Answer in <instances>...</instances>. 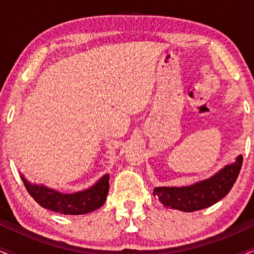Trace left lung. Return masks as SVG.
<instances>
[{
  "mask_svg": "<svg viewBox=\"0 0 254 254\" xmlns=\"http://www.w3.org/2000/svg\"><path fill=\"white\" fill-rule=\"evenodd\" d=\"M243 156L236 162L225 165L210 178L190 186L155 187L154 195L166 207L182 211H195L213 206L230 192L242 169Z\"/></svg>",
  "mask_w": 254,
  "mask_h": 254,
  "instance_id": "obj_1",
  "label": "left lung"
}]
</instances>
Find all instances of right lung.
<instances>
[{
    "label": "right lung",
    "instance_id": "right-lung-1",
    "mask_svg": "<svg viewBox=\"0 0 254 254\" xmlns=\"http://www.w3.org/2000/svg\"><path fill=\"white\" fill-rule=\"evenodd\" d=\"M20 177L27 192L41 207L64 215H83L98 209L105 202L110 187L109 175L103 176L90 189L76 193H61L27 182L23 175Z\"/></svg>",
    "mask_w": 254,
    "mask_h": 254
}]
</instances>
